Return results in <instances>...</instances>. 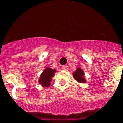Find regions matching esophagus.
Here are the masks:
<instances>
[{
  "mask_svg": "<svg viewBox=\"0 0 123 123\" xmlns=\"http://www.w3.org/2000/svg\"><path fill=\"white\" fill-rule=\"evenodd\" d=\"M62 68L64 70H67L68 69V67L67 65H64V66L62 67Z\"/></svg>",
  "mask_w": 123,
  "mask_h": 123,
  "instance_id": "1",
  "label": "esophagus"
}]
</instances>
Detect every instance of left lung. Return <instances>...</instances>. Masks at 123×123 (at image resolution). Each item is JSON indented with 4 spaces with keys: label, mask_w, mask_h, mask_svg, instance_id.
Returning a JSON list of instances; mask_svg holds the SVG:
<instances>
[{
    "label": "left lung",
    "mask_w": 123,
    "mask_h": 123,
    "mask_svg": "<svg viewBox=\"0 0 123 123\" xmlns=\"http://www.w3.org/2000/svg\"><path fill=\"white\" fill-rule=\"evenodd\" d=\"M84 71L81 69V68H77L76 70L73 73L74 79L77 80L78 82H81V83H84L86 82L85 79V76H84Z\"/></svg>",
    "instance_id": "8db88e82"
}]
</instances>
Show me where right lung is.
Segmentation results:
<instances>
[{"mask_svg": "<svg viewBox=\"0 0 123 123\" xmlns=\"http://www.w3.org/2000/svg\"><path fill=\"white\" fill-rule=\"evenodd\" d=\"M55 71L56 70L51 69L50 68H46L40 76L39 83L43 86H49L50 82L52 80V77L54 76Z\"/></svg>", "mask_w": 123, "mask_h": 123, "instance_id": "right-lung-1", "label": "right lung"}]
</instances>
